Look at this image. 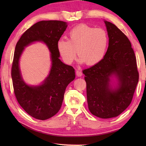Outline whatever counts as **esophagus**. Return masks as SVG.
Here are the masks:
<instances>
[{
    "label": "esophagus",
    "mask_w": 146,
    "mask_h": 146,
    "mask_svg": "<svg viewBox=\"0 0 146 146\" xmlns=\"http://www.w3.org/2000/svg\"><path fill=\"white\" fill-rule=\"evenodd\" d=\"M82 72H81V70H77L76 71V76L78 77H81L82 76Z\"/></svg>",
    "instance_id": "1"
}]
</instances>
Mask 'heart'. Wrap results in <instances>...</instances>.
Listing matches in <instances>:
<instances>
[{
	"label": "heart",
	"instance_id": "obj_1",
	"mask_svg": "<svg viewBox=\"0 0 146 146\" xmlns=\"http://www.w3.org/2000/svg\"><path fill=\"white\" fill-rule=\"evenodd\" d=\"M108 44L106 30L80 24L69 31L68 39H60L57 42V50L66 64H72L77 54L80 63L92 66L104 58Z\"/></svg>",
	"mask_w": 146,
	"mask_h": 146
}]
</instances>
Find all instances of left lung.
<instances>
[{"instance_id":"obj_1","label":"left lung","mask_w":146,"mask_h":146,"mask_svg":"<svg viewBox=\"0 0 146 146\" xmlns=\"http://www.w3.org/2000/svg\"><path fill=\"white\" fill-rule=\"evenodd\" d=\"M109 38L107 52L99 63L83 70L86 83L88 108L102 119L116 117L129 107L139 80L136 59L131 42L116 26L105 21ZM116 76L113 89L110 77Z\"/></svg>"}]
</instances>
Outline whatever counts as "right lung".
<instances>
[{"label":"right lung","mask_w":146,"mask_h":146,"mask_svg":"<svg viewBox=\"0 0 146 146\" xmlns=\"http://www.w3.org/2000/svg\"><path fill=\"white\" fill-rule=\"evenodd\" d=\"M61 21H41L33 25L17 41L11 68L13 89L19 105L33 117L46 120L54 116L61 108L66 88L76 77L72 66L60 59L57 42L67 28ZM35 41H42L50 49L52 67L50 74L39 86L27 85L21 78L19 66L24 47Z\"/></svg>","instance_id":"right-lung-1"}]
</instances>
